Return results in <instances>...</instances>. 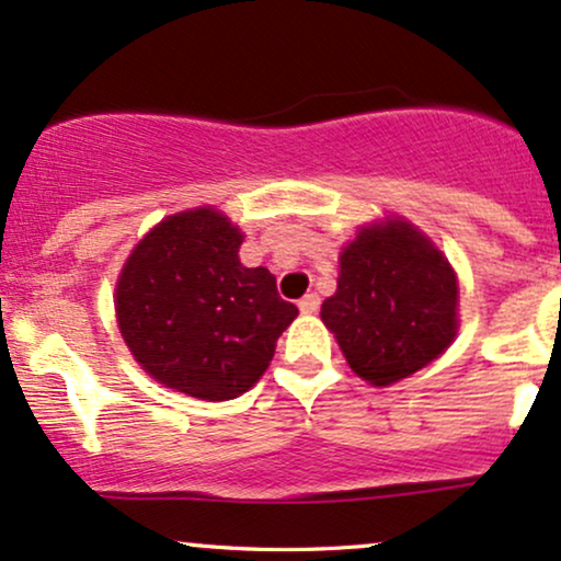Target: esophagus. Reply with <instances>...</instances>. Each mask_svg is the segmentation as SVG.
Listing matches in <instances>:
<instances>
[{
  "label": "esophagus",
  "mask_w": 561,
  "mask_h": 561,
  "mask_svg": "<svg viewBox=\"0 0 561 561\" xmlns=\"http://www.w3.org/2000/svg\"><path fill=\"white\" fill-rule=\"evenodd\" d=\"M319 306H321V298L317 293H308V295H302V298L298 300V308H300V313H306V317H313V313L319 311Z\"/></svg>",
  "instance_id": "34e87169"
}]
</instances>
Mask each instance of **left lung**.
<instances>
[{
	"label": "left lung",
	"mask_w": 561,
	"mask_h": 561,
	"mask_svg": "<svg viewBox=\"0 0 561 561\" xmlns=\"http://www.w3.org/2000/svg\"><path fill=\"white\" fill-rule=\"evenodd\" d=\"M337 261L321 321L353 375L390 388L448 351L459 334V276L420 227L396 214L366 221Z\"/></svg>",
	"instance_id": "left-lung-1"
}]
</instances>
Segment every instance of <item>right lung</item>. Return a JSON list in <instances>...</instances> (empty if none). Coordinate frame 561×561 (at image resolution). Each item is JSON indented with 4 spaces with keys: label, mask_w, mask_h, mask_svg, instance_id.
Instances as JSON below:
<instances>
[{
    "label": "right lung",
    "mask_w": 561,
    "mask_h": 561,
    "mask_svg": "<svg viewBox=\"0 0 561 561\" xmlns=\"http://www.w3.org/2000/svg\"><path fill=\"white\" fill-rule=\"evenodd\" d=\"M244 231L214 205L165 216L115 279V321L141 369L197 401H231L272 364L298 317L268 268L240 263Z\"/></svg>",
    "instance_id": "add662e5"
}]
</instances>
